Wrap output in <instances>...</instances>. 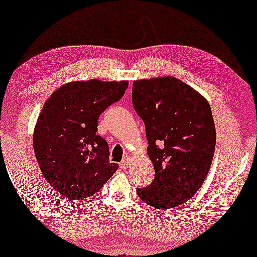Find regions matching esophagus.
I'll list each match as a JSON object with an SVG mask.
<instances>
[{
    "label": "esophagus",
    "mask_w": 257,
    "mask_h": 257,
    "mask_svg": "<svg viewBox=\"0 0 257 257\" xmlns=\"http://www.w3.org/2000/svg\"><path fill=\"white\" fill-rule=\"evenodd\" d=\"M130 163H131V157L126 156L125 159L119 163V167H120L121 169H127V168L130 167Z\"/></svg>",
    "instance_id": "34e87169"
}]
</instances>
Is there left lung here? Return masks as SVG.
Segmentation results:
<instances>
[{
  "instance_id": "left-lung-1",
  "label": "left lung",
  "mask_w": 257,
  "mask_h": 257,
  "mask_svg": "<svg viewBox=\"0 0 257 257\" xmlns=\"http://www.w3.org/2000/svg\"><path fill=\"white\" fill-rule=\"evenodd\" d=\"M132 103L145 123L155 170L153 183L137 188L138 195L157 209L180 206L202 186L214 157L210 105L194 88L170 76L134 81Z\"/></svg>"
}]
</instances>
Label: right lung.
I'll list each match as a JSON object with an SVG mask.
<instances>
[{
    "label": "right lung",
    "instance_id": "right-lung-1",
    "mask_svg": "<svg viewBox=\"0 0 257 257\" xmlns=\"http://www.w3.org/2000/svg\"><path fill=\"white\" fill-rule=\"evenodd\" d=\"M128 81H71L51 94L38 117L33 148L46 180L69 200L100 191L118 169L97 136V119L124 95Z\"/></svg>",
    "mask_w": 257,
    "mask_h": 257
}]
</instances>
